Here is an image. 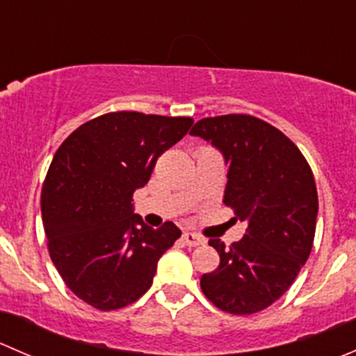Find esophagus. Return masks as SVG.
I'll return each instance as SVG.
<instances>
[{"label":"esophagus","instance_id":"obj_1","mask_svg":"<svg viewBox=\"0 0 356 356\" xmlns=\"http://www.w3.org/2000/svg\"><path fill=\"white\" fill-rule=\"evenodd\" d=\"M182 239H184V243L188 246H200L204 243V238L195 234V232H184V234H182Z\"/></svg>","mask_w":356,"mask_h":356}]
</instances>
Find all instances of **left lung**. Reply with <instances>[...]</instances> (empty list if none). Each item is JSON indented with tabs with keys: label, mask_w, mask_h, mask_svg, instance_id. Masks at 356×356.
Masks as SVG:
<instances>
[{
	"label": "left lung",
	"mask_w": 356,
	"mask_h": 356,
	"mask_svg": "<svg viewBox=\"0 0 356 356\" xmlns=\"http://www.w3.org/2000/svg\"><path fill=\"white\" fill-rule=\"evenodd\" d=\"M189 134L220 149L229 165L224 203L248 222L241 241H208L220 264L201 275V291L227 314H257L289 289L310 257L318 211L314 172L288 136L253 115L201 118Z\"/></svg>",
	"instance_id": "8db88e82"
}]
</instances>
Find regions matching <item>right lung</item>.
I'll use <instances>...</instances> for the list:
<instances>
[{
    "mask_svg": "<svg viewBox=\"0 0 356 356\" xmlns=\"http://www.w3.org/2000/svg\"><path fill=\"white\" fill-rule=\"evenodd\" d=\"M193 122L111 111L82 124L56 149L41 193L48 251L67 288L91 307L118 310L139 300L161 254L181 238L172 222L143 224L131 201Z\"/></svg>",
    "mask_w": 356,
    "mask_h": 356,
    "instance_id": "obj_1",
    "label": "right lung"
}]
</instances>
